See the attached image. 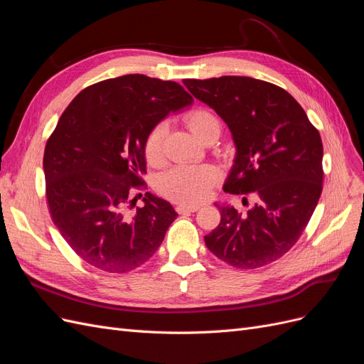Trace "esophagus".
<instances>
[{"label":"esophagus","mask_w":364,"mask_h":364,"mask_svg":"<svg viewBox=\"0 0 364 364\" xmlns=\"http://www.w3.org/2000/svg\"><path fill=\"white\" fill-rule=\"evenodd\" d=\"M199 205H178L176 206V211L179 214H190V213H196L199 209Z\"/></svg>","instance_id":"34e87169"}]
</instances>
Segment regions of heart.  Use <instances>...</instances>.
<instances>
[{"mask_svg": "<svg viewBox=\"0 0 364 364\" xmlns=\"http://www.w3.org/2000/svg\"><path fill=\"white\" fill-rule=\"evenodd\" d=\"M185 123L196 138L200 141L214 129H220L217 117L208 109L197 107L185 115ZM167 132L165 123H159L150 130L146 138L144 153L150 164H158L162 158V141ZM220 179V171L214 165H179L165 171L158 181V190L173 202L194 205L205 200L213 186Z\"/></svg>", "mask_w": 364, "mask_h": 364, "instance_id": "b5f03b06", "label": "heart"}]
</instances>
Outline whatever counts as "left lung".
Wrapping results in <instances>:
<instances>
[{"label": "left lung", "mask_w": 364, "mask_h": 364, "mask_svg": "<svg viewBox=\"0 0 364 364\" xmlns=\"http://www.w3.org/2000/svg\"><path fill=\"white\" fill-rule=\"evenodd\" d=\"M188 91L222 117L237 155L229 194H252L247 214L218 205L206 247L237 269H257L287 253L314 213L323 182V146L302 106L282 87L243 75L186 79ZM246 199V197H245Z\"/></svg>", "instance_id": "obj_1"}]
</instances>
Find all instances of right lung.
I'll return each instance as SVG.
<instances>
[{
  "instance_id": "obj_1",
  "label": "right lung",
  "mask_w": 364,
  "mask_h": 364,
  "mask_svg": "<svg viewBox=\"0 0 364 364\" xmlns=\"http://www.w3.org/2000/svg\"><path fill=\"white\" fill-rule=\"evenodd\" d=\"M191 103L179 83L127 74L85 87L63 111L43 153L47 202L60 235L87 264L126 273L161 246L178 213L146 193L132 214V193L146 185L150 130Z\"/></svg>"
}]
</instances>
